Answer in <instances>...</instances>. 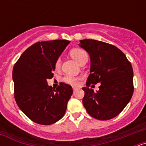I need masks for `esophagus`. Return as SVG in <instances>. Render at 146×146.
<instances>
[{
    "label": "esophagus",
    "instance_id": "esophagus-1",
    "mask_svg": "<svg viewBox=\"0 0 146 146\" xmlns=\"http://www.w3.org/2000/svg\"><path fill=\"white\" fill-rule=\"evenodd\" d=\"M72 88H73V91H74V92L77 90V88H76V87H72Z\"/></svg>",
    "mask_w": 146,
    "mask_h": 146
}]
</instances>
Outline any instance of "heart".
Instances as JSON below:
<instances>
[{
	"label": "heart",
	"instance_id": "heart-1",
	"mask_svg": "<svg viewBox=\"0 0 146 146\" xmlns=\"http://www.w3.org/2000/svg\"><path fill=\"white\" fill-rule=\"evenodd\" d=\"M70 55L78 64H80L82 60L85 58L86 57H88V55L85 50H82L80 48H74L72 49L70 51ZM60 59L58 58L55 63V69L56 70L60 69ZM63 80L64 82L67 83V84H70L72 86H76L79 83V78L77 77H72V76H65L63 78Z\"/></svg>",
	"mask_w": 146,
	"mask_h": 146
}]
</instances>
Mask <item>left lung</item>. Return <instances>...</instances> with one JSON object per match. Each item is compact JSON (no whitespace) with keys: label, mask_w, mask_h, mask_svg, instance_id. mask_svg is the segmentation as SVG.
I'll return each mask as SVG.
<instances>
[{"label":"left lung","mask_w":146,"mask_h":146,"mask_svg":"<svg viewBox=\"0 0 146 146\" xmlns=\"http://www.w3.org/2000/svg\"><path fill=\"white\" fill-rule=\"evenodd\" d=\"M91 58L90 74L82 90V104L91 116L101 121L117 116L129 102L134 91L133 69L121 50L114 45L94 39L80 40ZM100 82L96 92L89 89Z\"/></svg>","instance_id":"1"}]
</instances>
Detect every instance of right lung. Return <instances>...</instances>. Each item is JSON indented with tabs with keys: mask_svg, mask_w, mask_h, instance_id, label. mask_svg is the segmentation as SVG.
Wrapping results in <instances>:
<instances>
[{
	"mask_svg": "<svg viewBox=\"0 0 146 146\" xmlns=\"http://www.w3.org/2000/svg\"><path fill=\"white\" fill-rule=\"evenodd\" d=\"M68 40L33 44L23 52L12 72L15 101L24 114L35 123L50 125L62 118L72 95V88L60 82L56 89L47 85L53 77L55 63Z\"/></svg>",
	"mask_w": 146,
	"mask_h": 146,
	"instance_id": "add662e5",
	"label": "right lung"
}]
</instances>
